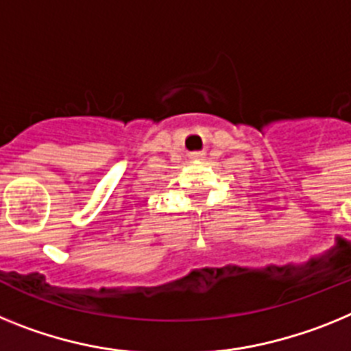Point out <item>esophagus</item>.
<instances>
[{"label": "esophagus", "mask_w": 351, "mask_h": 351, "mask_svg": "<svg viewBox=\"0 0 351 351\" xmlns=\"http://www.w3.org/2000/svg\"><path fill=\"white\" fill-rule=\"evenodd\" d=\"M201 157H203V155H201V154H193V158H194V160H199Z\"/></svg>", "instance_id": "34e87169"}]
</instances>
